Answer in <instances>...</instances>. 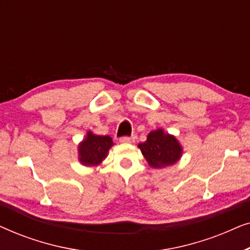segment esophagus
I'll return each mask as SVG.
<instances>
[{"label": "esophagus", "instance_id": "1", "mask_svg": "<svg viewBox=\"0 0 250 250\" xmlns=\"http://www.w3.org/2000/svg\"><path fill=\"white\" fill-rule=\"evenodd\" d=\"M134 141V139L129 138V136H123V138L119 139V142L121 143H132Z\"/></svg>", "mask_w": 250, "mask_h": 250}]
</instances>
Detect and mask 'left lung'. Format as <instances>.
I'll list each match as a JSON object with an SVG mask.
<instances>
[{"label":"left lung","instance_id":"1","mask_svg":"<svg viewBox=\"0 0 250 250\" xmlns=\"http://www.w3.org/2000/svg\"><path fill=\"white\" fill-rule=\"evenodd\" d=\"M148 164L153 168H164L179 162L182 156V146L174 135L164 132L163 128L150 132L146 141L138 146Z\"/></svg>","mask_w":250,"mask_h":250}]
</instances>
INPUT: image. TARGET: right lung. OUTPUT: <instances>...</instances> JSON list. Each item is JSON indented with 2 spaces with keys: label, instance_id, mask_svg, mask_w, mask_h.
Segmentation results:
<instances>
[{
  "label": "right lung",
  "instance_id": "1",
  "mask_svg": "<svg viewBox=\"0 0 250 250\" xmlns=\"http://www.w3.org/2000/svg\"><path fill=\"white\" fill-rule=\"evenodd\" d=\"M112 146L114 142L110 136L87 132L85 139L78 146V160L84 166L100 165Z\"/></svg>",
  "mask_w": 250,
  "mask_h": 250
}]
</instances>
